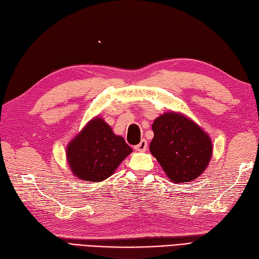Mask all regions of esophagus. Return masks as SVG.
I'll return each instance as SVG.
<instances>
[{
    "label": "esophagus",
    "instance_id": "34e87169",
    "mask_svg": "<svg viewBox=\"0 0 259 259\" xmlns=\"http://www.w3.org/2000/svg\"><path fill=\"white\" fill-rule=\"evenodd\" d=\"M134 149L136 150V151H139V152H145L146 151V149H147V141L146 140H142L141 142H140V144H137Z\"/></svg>",
    "mask_w": 259,
    "mask_h": 259
}]
</instances>
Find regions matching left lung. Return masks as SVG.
<instances>
[{"mask_svg":"<svg viewBox=\"0 0 259 259\" xmlns=\"http://www.w3.org/2000/svg\"><path fill=\"white\" fill-rule=\"evenodd\" d=\"M152 130L154 137L150 151L172 182L196 180L207 168L212 143L193 120L181 113L168 112L155 118Z\"/></svg>","mask_w":259,"mask_h":259,"instance_id":"obj_1","label":"left lung"}]
</instances>
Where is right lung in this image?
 <instances>
[{"label": "right lung", "instance_id": "add662e5", "mask_svg": "<svg viewBox=\"0 0 259 259\" xmlns=\"http://www.w3.org/2000/svg\"><path fill=\"white\" fill-rule=\"evenodd\" d=\"M132 151L103 118L95 117L70 141L66 154L73 176L100 182L112 176Z\"/></svg>", "mask_w": 259, "mask_h": 259}]
</instances>
